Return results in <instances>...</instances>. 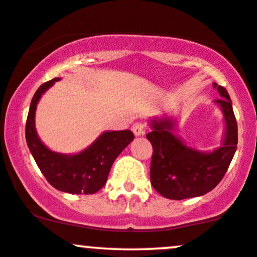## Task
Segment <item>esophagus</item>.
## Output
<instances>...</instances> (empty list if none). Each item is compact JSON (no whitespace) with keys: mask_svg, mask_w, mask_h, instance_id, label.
<instances>
[{"mask_svg":"<svg viewBox=\"0 0 257 257\" xmlns=\"http://www.w3.org/2000/svg\"><path fill=\"white\" fill-rule=\"evenodd\" d=\"M132 131L137 137H140L145 133V123L144 122H135L132 125Z\"/></svg>","mask_w":257,"mask_h":257,"instance_id":"obj_1","label":"esophagus"}]
</instances>
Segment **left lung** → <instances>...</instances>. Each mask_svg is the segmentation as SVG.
I'll list each match as a JSON object with an SVG mask.
<instances>
[{
    "label": "left lung",
    "instance_id": "left-lung-1",
    "mask_svg": "<svg viewBox=\"0 0 257 257\" xmlns=\"http://www.w3.org/2000/svg\"><path fill=\"white\" fill-rule=\"evenodd\" d=\"M213 86L221 95L215 103L221 107L226 124L224 142L213 152H199L185 146L174 134V119L164 117L151 120L153 131L146 135L153 147L151 183L166 199H189L214 189L226 174L236 152L238 131L232 101L222 86L215 82Z\"/></svg>",
    "mask_w": 257,
    "mask_h": 257
}]
</instances>
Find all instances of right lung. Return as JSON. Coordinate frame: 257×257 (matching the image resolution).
Here are the masks:
<instances>
[{"label": "right lung", "mask_w": 257, "mask_h": 257, "mask_svg": "<svg viewBox=\"0 0 257 257\" xmlns=\"http://www.w3.org/2000/svg\"><path fill=\"white\" fill-rule=\"evenodd\" d=\"M43 83L33 95L26 120V142L46 181L57 190L69 194H94L104 187L113 162L134 139L131 131L105 132L85 151L73 156L52 152L36 132L37 104L48 88L58 81Z\"/></svg>", "instance_id": "obj_1"}]
</instances>
